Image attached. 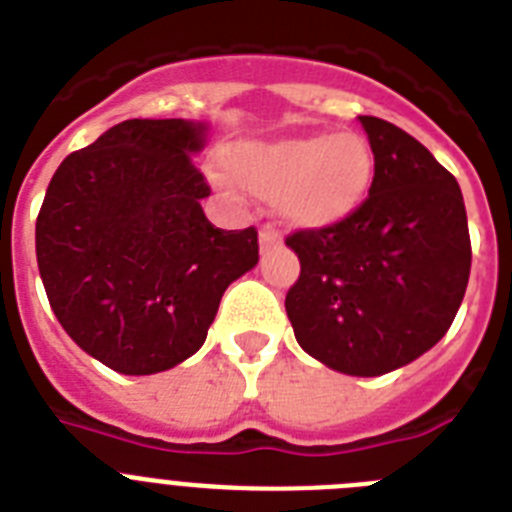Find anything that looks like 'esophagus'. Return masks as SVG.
I'll return each instance as SVG.
<instances>
[{
  "mask_svg": "<svg viewBox=\"0 0 512 512\" xmlns=\"http://www.w3.org/2000/svg\"><path fill=\"white\" fill-rule=\"evenodd\" d=\"M259 243H261V248L279 246V243H282V235H279L277 228H269V225H264L259 233Z\"/></svg>",
  "mask_w": 512,
  "mask_h": 512,
  "instance_id": "1",
  "label": "esophagus"
}]
</instances>
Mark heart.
Returning <instances> with one entry per match:
<instances>
[{"label": "heart", "instance_id": "1", "mask_svg": "<svg viewBox=\"0 0 512 512\" xmlns=\"http://www.w3.org/2000/svg\"><path fill=\"white\" fill-rule=\"evenodd\" d=\"M233 179L297 228H333L354 215L374 182L372 146L356 133L241 143L228 153Z\"/></svg>", "mask_w": 512, "mask_h": 512}]
</instances>
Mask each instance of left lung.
Returning <instances> with one entry per match:
<instances>
[{"instance_id":"1","label":"left lung","mask_w":512,"mask_h":512,"mask_svg":"<svg viewBox=\"0 0 512 512\" xmlns=\"http://www.w3.org/2000/svg\"><path fill=\"white\" fill-rule=\"evenodd\" d=\"M359 120L374 153L369 197L341 225L287 235L300 279L284 307L312 359L379 377L446 336L467 292L472 243L459 184L433 153L392 122Z\"/></svg>"}]
</instances>
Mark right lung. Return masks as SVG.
Segmentation results:
<instances>
[{
  "label": "right lung",
  "instance_id": "add662e5",
  "mask_svg": "<svg viewBox=\"0 0 512 512\" xmlns=\"http://www.w3.org/2000/svg\"><path fill=\"white\" fill-rule=\"evenodd\" d=\"M207 125L125 120L63 158L35 223L45 295L79 348L156 374L205 343L230 282L259 264L256 228L220 230L192 156Z\"/></svg>",
  "mask_w": 512,
  "mask_h": 512
}]
</instances>
